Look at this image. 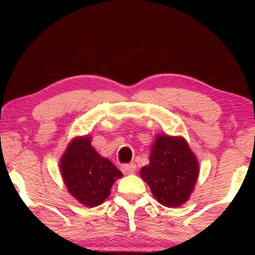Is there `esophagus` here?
Masks as SVG:
<instances>
[{
    "label": "esophagus",
    "mask_w": 255,
    "mask_h": 255,
    "mask_svg": "<svg viewBox=\"0 0 255 255\" xmlns=\"http://www.w3.org/2000/svg\"><path fill=\"white\" fill-rule=\"evenodd\" d=\"M122 171L124 172V174L129 175V174H133L136 171V165L133 163L131 164H125V165L122 166Z\"/></svg>",
    "instance_id": "1"
}]
</instances>
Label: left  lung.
I'll list each match as a JSON object with an SVG mask.
<instances>
[{
	"label": "left lung",
	"instance_id": "8db88e82",
	"mask_svg": "<svg viewBox=\"0 0 255 255\" xmlns=\"http://www.w3.org/2000/svg\"><path fill=\"white\" fill-rule=\"evenodd\" d=\"M199 171L197 156L183 137L156 135L140 178L159 204L176 208L190 199Z\"/></svg>",
	"mask_w": 255,
	"mask_h": 255
}]
</instances>
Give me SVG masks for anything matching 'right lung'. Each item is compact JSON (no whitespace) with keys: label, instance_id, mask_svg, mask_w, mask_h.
Listing matches in <instances>:
<instances>
[{"label":"right lung","instance_id":"1","mask_svg":"<svg viewBox=\"0 0 255 255\" xmlns=\"http://www.w3.org/2000/svg\"><path fill=\"white\" fill-rule=\"evenodd\" d=\"M91 139L89 135L73 138L59 161V171L68 193L90 208L105 202L116 180L123 176L110 159L94 149Z\"/></svg>","mask_w":255,"mask_h":255}]
</instances>
